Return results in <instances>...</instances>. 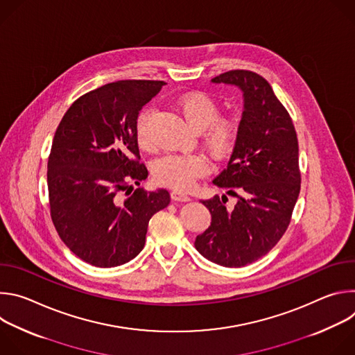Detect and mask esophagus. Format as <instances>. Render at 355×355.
<instances>
[{"label":"esophagus","mask_w":355,"mask_h":355,"mask_svg":"<svg viewBox=\"0 0 355 355\" xmlns=\"http://www.w3.org/2000/svg\"><path fill=\"white\" fill-rule=\"evenodd\" d=\"M171 198H173L174 200H180V202L191 200V198H189L187 193H182L181 191H175V189L171 192Z\"/></svg>","instance_id":"esophagus-1"}]
</instances>
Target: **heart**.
<instances>
[{
    "instance_id": "b5f03b06",
    "label": "heart",
    "mask_w": 355,
    "mask_h": 355,
    "mask_svg": "<svg viewBox=\"0 0 355 355\" xmlns=\"http://www.w3.org/2000/svg\"><path fill=\"white\" fill-rule=\"evenodd\" d=\"M177 110L191 129L202 132V140L214 159L222 160L233 150L239 136V125L230 116H218V107L208 95L188 92L178 99ZM150 116L151 111L144 110L136 123L137 140L144 148L151 146L148 137ZM208 171L207 157L198 153L167 155L153 166V175L157 182L180 191L189 189Z\"/></svg>"
}]
</instances>
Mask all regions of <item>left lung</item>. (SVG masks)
Masks as SVG:
<instances>
[{
    "instance_id": "8db88e82",
    "label": "left lung",
    "mask_w": 355,
    "mask_h": 355,
    "mask_svg": "<svg viewBox=\"0 0 355 355\" xmlns=\"http://www.w3.org/2000/svg\"><path fill=\"white\" fill-rule=\"evenodd\" d=\"M212 83L239 87L244 111L227 167L214 180L226 193L202 200L212 222L195 248L215 264L239 268L266 256L289 226L300 191L299 147L292 119L266 78L232 70ZM227 194L238 198L233 209L225 208Z\"/></svg>"
}]
</instances>
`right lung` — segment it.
<instances>
[{
  "label": "right lung",
  "mask_w": 355,
  "mask_h": 355,
  "mask_svg": "<svg viewBox=\"0 0 355 355\" xmlns=\"http://www.w3.org/2000/svg\"><path fill=\"white\" fill-rule=\"evenodd\" d=\"M164 81L122 80L81 95L59 123L47 162L50 216L83 261L111 268L144 247L148 220L170 204L167 189H133L147 178L136 123Z\"/></svg>",
  "instance_id": "1"
}]
</instances>
